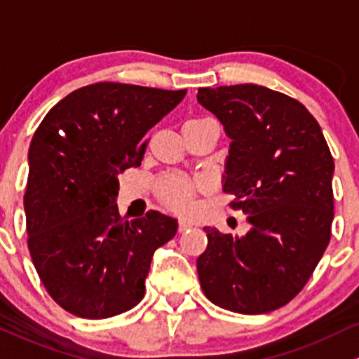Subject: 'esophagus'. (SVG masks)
<instances>
[{"label":"esophagus","instance_id":"34e87169","mask_svg":"<svg viewBox=\"0 0 359 359\" xmlns=\"http://www.w3.org/2000/svg\"><path fill=\"white\" fill-rule=\"evenodd\" d=\"M188 228H191V223H188V221L181 219L180 223H178V231H180V233H183V231H187Z\"/></svg>","mask_w":359,"mask_h":359}]
</instances>
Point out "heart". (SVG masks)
I'll return each mask as SVG.
<instances>
[{"mask_svg": "<svg viewBox=\"0 0 359 359\" xmlns=\"http://www.w3.org/2000/svg\"><path fill=\"white\" fill-rule=\"evenodd\" d=\"M195 184L184 176H168L158 187V198L175 212H188L194 201Z\"/></svg>", "mask_w": 359, "mask_h": 359, "instance_id": "1", "label": "heart"}]
</instances>
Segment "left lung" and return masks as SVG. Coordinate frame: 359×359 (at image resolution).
Returning <instances> with one entry per match:
<instances>
[{
  "label": "left lung",
  "instance_id": "obj_1",
  "mask_svg": "<svg viewBox=\"0 0 359 359\" xmlns=\"http://www.w3.org/2000/svg\"><path fill=\"white\" fill-rule=\"evenodd\" d=\"M197 100L231 140L223 190L249 214L243 236L204 228L197 259L210 302L261 315L292 301L323 256L334 221V158L302 103L257 84L198 88Z\"/></svg>",
  "mask_w": 359,
  "mask_h": 359
}]
</instances>
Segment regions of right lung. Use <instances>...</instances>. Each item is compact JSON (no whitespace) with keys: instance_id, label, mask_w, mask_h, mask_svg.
<instances>
[{"instance_id":"right-lung-1","label":"right lung","mask_w":359,"mask_h":359,"mask_svg":"<svg viewBox=\"0 0 359 359\" xmlns=\"http://www.w3.org/2000/svg\"><path fill=\"white\" fill-rule=\"evenodd\" d=\"M187 90L97 83L72 91L36 129L24 195L27 245L48 294L90 320L121 315L145 295L155 250L178 221L150 210L126 221L119 175L142 164L143 136Z\"/></svg>"}]
</instances>
